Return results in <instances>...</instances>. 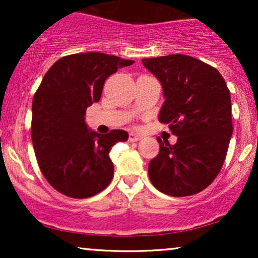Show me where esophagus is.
<instances>
[{"label":"esophagus","instance_id":"34e87169","mask_svg":"<svg viewBox=\"0 0 258 258\" xmlns=\"http://www.w3.org/2000/svg\"><path fill=\"white\" fill-rule=\"evenodd\" d=\"M139 139H142L141 135H137V133H133V132L130 133V136H128L130 142H137V141H139Z\"/></svg>","mask_w":258,"mask_h":258}]
</instances>
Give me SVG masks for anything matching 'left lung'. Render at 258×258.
<instances>
[{
    "label": "left lung",
    "instance_id": "left-lung-1",
    "mask_svg": "<svg viewBox=\"0 0 258 258\" xmlns=\"http://www.w3.org/2000/svg\"><path fill=\"white\" fill-rule=\"evenodd\" d=\"M142 63L164 91L159 121L177 136L173 146L158 138L160 152L148 166L150 182L171 197L200 193L220 173L233 135L226 81L216 68L184 54Z\"/></svg>",
    "mask_w": 258,
    "mask_h": 258
}]
</instances>
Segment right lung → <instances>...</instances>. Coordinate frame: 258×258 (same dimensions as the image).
Returning <instances> with one entry per match:
<instances>
[{
  "instance_id": "obj_1",
  "label": "right lung",
  "mask_w": 258,
  "mask_h": 258,
  "mask_svg": "<svg viewBox=\"0 0 258 258\" xmlns=\"http://www.w3.org/2000/svg\"><path fill=\"white\" fill-rule=\"evenodd\" d=\"M133 60L90 52L58 59L32 99L31 139L44 178L59 193L85 199L104 190L114 176L109 152L128 133L90 131L86 109L99 102L105 80Z\"/></svg>"
}]
</instances>
